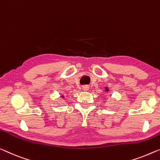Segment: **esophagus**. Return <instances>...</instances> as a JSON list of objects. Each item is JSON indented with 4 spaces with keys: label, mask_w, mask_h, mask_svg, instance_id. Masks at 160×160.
<instances>
[{
    "label": "esophagus",
    "mask_w": 160,
    "mask_h": 160,
    "mask_svg": "<svg viewBox=\"0 0 160 160\" xmlns=\"http://www.w3.org/2000/svg\"><path fill=\"white\" fill-rule=\"evenodd\" d=\"M83 91H88V87H87V86H85V87H83Z\"/></svg>",
    "instance_id": "1"
}]
</instances>
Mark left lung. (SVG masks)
<instances>
[{
    "label": "left lung",
    "instance_id": "8db88e82",
    "mask_svg": "<svg viewBox=\"0 0 160 160\" xmlns=\"http://www.w3.org/2000/svg\"><path fill=\"white\" fill-rule=\"evenodd\" d=\"M106 91H107H107H108V89H107V90H106Z\"/></svg>",
    "mask_w": 160,
    "mask_h": 160
}]
</instances>
